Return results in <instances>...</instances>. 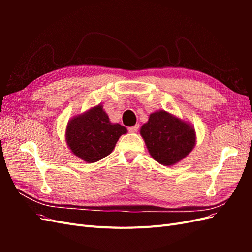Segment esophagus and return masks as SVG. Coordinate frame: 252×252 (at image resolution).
Masks as SVG:
<instances>
[{"mask_svg":"<svg viewBox=\"0 0 252 252\" xmlns=\"http://www.w3.org/2000/svg\"><path fill=\"white\" fill-rule=\"evenodd\" d=\"M138 130H139V125H134V126H131V127H128V131L129 132L134 133V132H138Z\"/></svg>","mask_w":252,"mask_h":252,"instance_id":"1","label":"esophagus"}]
</instances>
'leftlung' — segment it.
Wrapping results in <instances>:
<instances>
[{"label":"left lung","mask_w":252,"mask_h":252,"mask_svg":"<svg viewBox=\"0 0 252 252\" xmlns=\"http://www.w3.org/2000/svg\"><path fill=\"white\" fill-rule=\"evenodd\" d=\"M141 134L151 157L165 166L184 158L195 144L193 129L164 110L150 114Z\"/></svg>","instance_id":"1"}]
</instances>
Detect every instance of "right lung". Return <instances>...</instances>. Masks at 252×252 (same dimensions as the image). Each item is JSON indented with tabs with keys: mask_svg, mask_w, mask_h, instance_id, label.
<instances>
[{
	"mask_svg": "<svg viewBox=\"0 0 252 252\" xmlns=\"http://www.w3.org/2000/svg\"><path fill=\"white\" fill-rule=\"evenodd\" d=\"M127 129L111 124L101 105L72 119L67 126L66 141L75 156L94 163L110 155L122 134Z\"/></svg>",
	"mask_w": 252,
	"mask_h": 252,
	"instance_id": "add662e5",
	"label": "right lung"
}]
</instances>
